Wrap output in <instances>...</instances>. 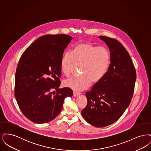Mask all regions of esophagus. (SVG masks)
<instances>
[{
    "label": "esophagus",
    "mask_w": 151,
    "mask_h": 151,
    "mask_svg": "<svg viewBox=\"0 0 151 151\" xmlns=\"http://www.w3.org/2000/svg\"><path fill=\"white\" fill-rule=\"evenodd\" d=\"M80 94H81V93H78V92H73V96L75 97L79 96V95H80Z\"/></svg>",
    "instance_id": "obj_1"
}]
</instances>
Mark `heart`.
<instances>
[{"label": "heart", "mask_w": 151, "mask_h": 151, "mask_svg": "<svg viewBox=\"0 0 151 151\" xmlns=\"http://www.w3.org/2000/svg\"><path fill=\"white\" fill-rule=\"evenodd\" d=\"M110 60V54L104 47L86 42L75 45L72 53L66 52L62 58L61 70L65 76L69 77L80 67L82 75L66 80L65 86L79 92L88 89L92 83H99L107 73Z\"/></svg>", "instance_id": "b5f03b06"}]
</instances>
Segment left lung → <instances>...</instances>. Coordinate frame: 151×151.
<instances>
[{"instance_id": "8db88e82", "label": "left lung", "mask_w": 151, "mask_h": 151, "mask_svg": "<svg viewBox=\"0 0 151 151\" xmlns=\"http://www.w3.org/2000/svg\"><path fill=\"white\" fill-rule=\"evenodd\" d=\"M99 38L109 47L111 63L105 77L86 94L88 102L81 115L91 125L104 127L116 122L129 106L137 74L129 54L121 43L107 37Z\"/></svg>"}]
</instances>
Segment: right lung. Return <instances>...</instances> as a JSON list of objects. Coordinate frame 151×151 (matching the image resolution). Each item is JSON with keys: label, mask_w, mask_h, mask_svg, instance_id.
Wrapping results in <instances>:
<instances>
[{"label": "right lung", "mask_w": 151, "mask_h": 151, "mask_svg": "<svg viewBox=\"0 0 151 151\" xmlns=\"http://www.w3.org/2000/svg\"><path fill=\"white\" fill-rule=\"evenodd\" d=\"M72 40L65 35L41 36L20 59L15 73L14 96L23 114L34 123L42 124L55 118L65 98L73 95L70 88H59L63 53ZM54 89L57 92L52 95Z\"/></svg>", "instance_id": "1"}]
</instances>
